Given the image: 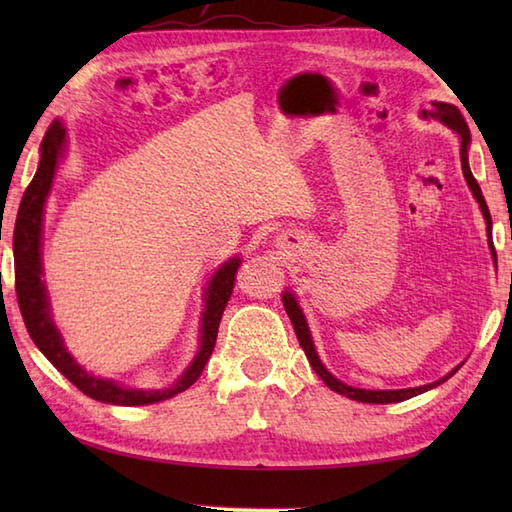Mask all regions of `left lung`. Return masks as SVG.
<instances>
[{
	"mask_svg": "<svg viewBox=\"0 0 512 512\" xmlns=\"http://www.w3.org/2000/svg\"><path fill=\"white\" fill-rule=\"evenodd\" d=\"M433 110L431 112H422V116H433L438 118V121H442L444 125H449L455 134L460 136V160H462V171H464V178L466 182H469V189L473 191L475 200L480 202V209L484 213V220H486V231H488V239H491V248H493V220H491V213H488V206H486V200L482 195V189L480 184H477V180L473 178V173L469 169V143H471V134H469V127H466V121L464 116L460 114V110L455 105H449V103H431ZM493 257H495V248H493ZM284 308L288 312L290 317V323L292 328H295V334L299 339V345L303 347V352H306L308 361L312 365L314 372H317L321 376V380L325 385H328L332 391H336V394L341 396H347L352 400H358V402H372V405H387V402H400V400H407V398H413L422 394V391H429L433 387H438L440 383H444V380L451 378V374H455V369L451 374H447L444 378L436 380V383H429V385H422V387H411V389H389V391H374V389H356V387H350L341 383V380H336L328 369L323 367V363L319 361L317 352H314V343L310 339V332H308V323L306 319H303V314L297 306L295 297L290 295V292H284Z\"/></svg>",
	"mask_w": 512,
	"mask_h": 512,
	"instance_id": "obj_1",
	"label": "left lung"
}]
</instances>
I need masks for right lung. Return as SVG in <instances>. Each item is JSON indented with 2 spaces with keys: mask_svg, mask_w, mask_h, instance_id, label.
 I'll return each mask as SVG.
<instances>
[{
  "mask_svg": "<svg viewBox=\"0 0 512 512\" xmlns=\"http://www.w3.org/2000/svg\"><path fill=\"white\" fill-rule=\"evenodd\" d=\"M65 145V127L59 121H52L46 136L41 140V160L35 178L28 184V189L21 198L15 235H13V250H15V290H17V303L24 317L26 330L30 339L41 350V354L59 369V372L70 380V383L81 389L85 396L94 400L110 402V405H151V402L167 400L171 396L180 394V391L189 389L195 380L200 378L204 365L209 363L213 354L217 328H220L222 314L228 299L233 295L235 288V275L239 268V259L226 262L206 288V308L202 314V345L200 352L195 356L191 367L184 372L171 389L162 391H140V389H125L118 387L114 380L96 378L85 372V369L74 361L63 347L61 334L54 328L50 319V306L46 299V288L41 281V215L43 204H46L48 191L52 187L54 171H57V162Z\"/></svg>",
  "mask_w": 512,
  "mask_h": 512,
  "instance_id": "right-lung-1",
  "label": "right lung"
}]
</instances>
